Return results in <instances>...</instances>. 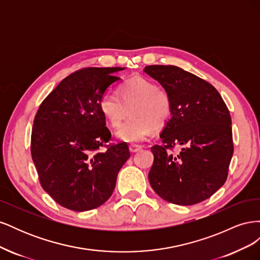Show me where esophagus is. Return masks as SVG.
<instances>
[{
    "label": "esophagus",
    "mask_w": 260,
    "mask_h": 260,
    "mask_svg": "<svg viewBox=\"0 0 260 260\" xmlns=\"http://www.w3.org/2000/svg\"><path fill=\"white\" fill-rule=\"evenodd\" d=\"M129 149H130V152H131L132 154H135V153H137V152L140 151L141 146H139V145H130V146H129Z\"/></svg>",
    "instance_id": "obj_1"
}]
</instances>
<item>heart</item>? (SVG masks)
<instances>
[{
    "instance_id": "b5f03b06",
    "label": "heart",
    "mask_w": 260,
    "mask_h": 260,
    "mask_svg": "<svg viewBox=\"0 0 260 260\" xmlns=\"http://www.w3.org/2000/svg\"><path fill=\"white\" fill-rule=\"evenodd\" d=\"M117 94L107 91L100 100V111L113 128H118L128 115L131 118L117 131V138L127 143H141L153 130L162 129L171 117L169 93L143 77L121 83Z\"/></svg>"
}]
</instances>
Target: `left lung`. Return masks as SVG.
Returning a JSON list of instances; mask_svg holds the SVG:
<instances>
[{
	"instance_id": "left-lung-1",
	"label": "left lung",
	"mask_w": 260,
	"mask_h": 260,
	"mask_svg": "<svg viewBox=\"0 0 260 260\" xmlns=\"http://www.w3.org/2000/svg\"><path fill=\"white\" fill-rule=\"evenodd\" d=\"M171 99V118L154 145L148 180L161 199L194 205L221 187L233 155L231 116L219 92L207 81L171 65L146 66ZM180 151L172 154V148Z\"/></svg>"
}]
</instances>
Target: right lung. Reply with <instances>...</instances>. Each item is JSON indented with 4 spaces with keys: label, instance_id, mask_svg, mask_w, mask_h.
<instances>
[{
    "label": "right lung",
    "instance_id": "right-lung-1",
    "mask_svg": "<svg viewBox=\"0 0 260 260\" xmlns=\"http://www.w3.org/2000/svg\"><path fill=\"white\" fill-rule=\"evenodd\" d=\"M121 67H89L69 75L39 107L31 156L43 190L75 211L96 208L111 198L118 172L130 157L125 143L106 145L112 133L100 100L120 78ZM102 147H106L103 152Z\"/></svg>",
    "mask_w": 260,
    "mask_h": 260
}]
</instances>
